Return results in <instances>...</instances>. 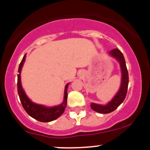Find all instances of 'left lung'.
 I'll return each instance as SVG.
<instances>
[{
	"instance_id": "1",
	"label": "left lung",
	"mask_w": 150,
	"mask_h": 150,
	"mask_svg": "<svg viewBox=\"0 0 150 150\" xmlns=\"http://www.w3.org/2000/svg\"><path fill=\"white\" fill-rule=\"evenodd\" d=\"M109 54L113 56L114 58H115L120 62L121 70H122V83H121L120 88L117 94L114 96L112 100L109 101L107 105H100V104L91 103V109L95 112L101 114L111 113L115 110L125 100L127 93V88H128L129 74L123 54L121 52L120 50L114 49L109 51Z\"/></svg>"
}]
</instances>
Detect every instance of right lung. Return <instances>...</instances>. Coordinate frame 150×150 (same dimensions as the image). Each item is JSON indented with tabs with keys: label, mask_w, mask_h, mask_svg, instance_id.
<instances>
[{
	"label": "right lung",
	"mask_w": 150,
	"mask_h": 150,
	"mask_svg": "<svg viewBox=\"0 0 150 150\" xmlns=\"http://www.w3.org/2000/svg\"><path fill=\"white\" fill-rule=\"evenodd\" d=\"M25 55H24L21 62L18 67V93L19 98H20L21 102L23 109L28 115L33 117L35 120L39 121L41 122H49L56 120L59 118L62 114L64 113L65 108L67 104V88H68L69 83H67L65 86V91H64V101L60 105L56 106L54 107H46L45 106L36 104L32 102L26 96L24 92L23 88H22L21 83V71L23 63L25 62Z\"/></svg>",
	"instance_id": "right-lung-1"
}]
</instances>
